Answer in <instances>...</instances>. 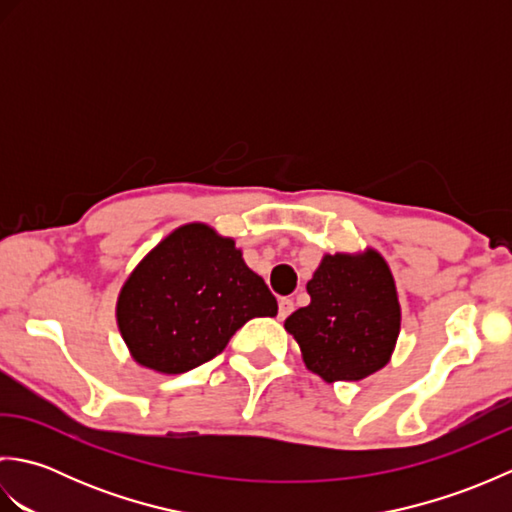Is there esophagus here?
I'll list each match as a JSON object with an SVG mask.
<instances>
[{
	"label": "esophagus",
	"instance_id": "1",
	"mask_svg": "<svg viewBox=\"0 0 512 512\" xmlns=\"http://www.w3.org/2000/svg\"><path fill=\"white\" fill-rule=\"evenodd\" d=\"M292 310H295V303H292V299H281L279 301V319L290 317Z\"/></svg>",
	"mask_w": 512,
	"mask_h": 512
}]
</instances>
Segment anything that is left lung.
Returning a JSON list of instances; mask_svg holds the SVG:
<instances>
[{
  "label": "left lung",
  "mask_w": 512,
  "mask_h": 512,
  "mask_svg": "<svg viewBox=\"0 0 512 512\" xmlns=\"http://www.w3.org/2000/svg\"><path fill=\"white\" fill-rule=\"evenodd\" d=\"M306 290L310 303L284 328L312 374L325 383L363 380L391 361L402 312L396 279L376 248L325 253Z\"/></svg>",
  "instance_id": "8db88e82"
}]
</instances>
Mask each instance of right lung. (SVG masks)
I'll list each match as a JSON object with an SVG mask.
<instances>
[{"label": "right lung", "mask_w": 512, "mask_h": 512, "mask_svg": "<svg viewBox=\"0 0 512 512\" xmlns=\"http://www.w3.org/2000/svg\"><path fill=\"white\" fill-rule=\"evenodd\" d=\"M275 314L277 299L246 266L242 248L204 222L162 237L116 299V325L129 354L165 376L206 363L246 321Z\"/></svg>", "instance_id": "obj_1"}]
</instances>
